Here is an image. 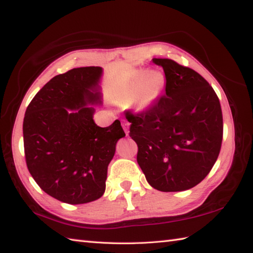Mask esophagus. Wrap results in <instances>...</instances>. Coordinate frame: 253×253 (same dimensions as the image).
I'll use <instances>...</instances> for the list:
<instances>
[{"instance_id": "esophagus-1", "label": "esophagus", "mask_w": 253, "mask_h": 253, "mask_svg": "<svg viewBox=\"0 0 253 253\" xmlns=\"http://www.w3.org/2000/svg\"><path fill=\"white\" fill-rule=\"evenodd\" d=\"M122 126H123V128H124V131H125V133H126V136L129 135V130H128V128H129V124L126 123V122H124V123L122 124Z\"/></svg>"}]
</instances>
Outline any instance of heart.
Returning a JSON list of instances; mask_svg holds the SVG:
<instances>
[{"label": "heart", "instance_id": "heart-1", "mask_svg": "<svg viewBox=\"0 0 253 253\" xmlns=\"http://www.w3.org/2000/svg\"><path fill=\"white\" fill-rule=\"evenodd\" d=\"M166 85L165 75L160 71L136 69L113 93L112 100L117 104H130L135 101L139 112L148 111L162 95Z\"/></svg>", "mask_w": 253, "mask_h": 253}]
</instances>
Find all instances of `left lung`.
I'll list each match as a JSON object with an SVG mask.
<instances>
[{
  "label": "left lung",
  "mask_w": 253,
  "mask_h": 253,
  "mask_svg": "<svg viewBox=\"0 0 253 253\" xmlns=\"http://www.w3.org/2000/svg\"><path fill=\"white\" fill-rule=\"evenodd\" d=\"M165 94L146 112L128 115L137 162L154 189L184 191L202 181L215 164L223 138L219 100L201 75L169 58Z\"/></svg>",
  "instance_id": "obj_1"
}]
</instances>
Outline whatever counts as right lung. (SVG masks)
Listing matches in <instances>:
<instances>
[{"label": "right lung", "mask_w": 253, "mask_h": 253, "mask_svg": "<svg viewBox=\"0 0 253 253\" xmlns=\"http://www.w3.org/2000/svg\"><path fill=\"white\" fill-rule=\"evenodd\" d=\"M99 66L57 75L31 100L23 133L27 168L39 187L62 202L83 204L103 196L107 166L125 137L121 122L95 124L101 106Z\"/></svg>", "instance_id": "add662e5"}]
</instances>
